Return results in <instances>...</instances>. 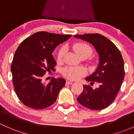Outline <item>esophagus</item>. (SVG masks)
<instances>
[{"instance_id": "34e87169", "label": "esophagus", "mask_w": 134, "mask_h": 134, "mask_svg": "<svg viewBox=\"0 0 134 134\" xmlns=\"http://www.w3.org/2000/svg\"><path fill=\"white\" fill-rule=\"evenodd\" d=\"M73 82H71V81H67L66 82V85H71Z\"/></svg>"}]
</instances>
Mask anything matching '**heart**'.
I'll list each match as a JSON object with an SVG mask.
<instances>
[{
  "label": "heart",
  "mask_w": 134,
  "mask_h": 134,
  "mask_svg": "<svg viewBox=\"0 0 134 134\" xmlns=\"http://www.w3.org/2000/svg\"><path fill=\"white\" fill-rule=\"evenodd\" d=\"M74 52L77 53L79 57H84L85 58L88 57L92 53V48L90 45L83 42H77L74 44L72 46ZM66 53V48L62 47L59 49L57 54L58 61H62ZM86 71L85 70L81 67L68 66L63 69V74L65 77L72 80L78 79L80 77L83 76Z\"/></svg>",
  "instance_id": "heart-1"
}]
</instances>
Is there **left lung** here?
<instances>
[{"mask_svg":"<svg viewBox=\"0 0 134 134\" xmlns=\"http://www.w3.org/2000/svg\"><path fill=\"white\" fill-rule=\"evenodd\" d=\"M74 37L92 44L99 58L96 71L85 78L90 85L97 82L99 86L93 89L83 85L77 101L90 110H103L115 100L124 80V61L121 52L111 41L100 34L75 35Z\"/></svg>","mask_w":134,"mask_h":134,"instance_id":"obj_1","label":"left lung"}]
</instances>
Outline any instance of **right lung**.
Instances as JSON below:
<instances>
[{"label":"right lung","instance_id":"obj_1","mask_svg":"<svg viewBox=\"0 0 134 134\" xmlns=\"http://www.w3.org/2000/svg\"><path fill=\"white\" fill-rule=\"evenodd\" d=\"M71 37L39 31L26 38L17 48L11 71L15 92L26 107L40 110L56 101L66 81L53 77L45 84L42 77L46 71L55 70L56 61L52 53L56 47Z\"/></svg>","mask_w":134,"mask_h":134}]
</instances>
